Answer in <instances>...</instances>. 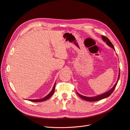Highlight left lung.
<instances>
[{
    "label": "left lung",
    "instance_id": "obj_1",
    "mask_svg": "<svg viewBox=\"0 0 130 130\" xmlns=\"http://www.w3.org/2000/svg\"><path fill=\"white\" fill-rule=\"evenodd\" d=\"M101 37H102L103 40L105 42H106L107 44L108 45V46H109V47L112 48L114 50H115L114 46H113V45H112V43L110 42V41L109 40V39L108 38L105 37L104 36H101ZM120 71H119V75H118V79H117V81L116 83H115L114 86L112 87L110 90H109V91H108L107 92H105V93H104L103 94H101L100 95H97V96L93 97H86V96H84V95H81L80 94H79L77 92H77V94L81 98H82L83 99L85 100L86 101H97L100 100L101 99H103L104 98H107V97H108L109 95L112 93V92L114 91V90L115 88H116V86L117 84V82L118 81V80H119V78H120Z\"/></svg>",
    "mask_w": 130,
    "mask_h": 130
}]
</instances>
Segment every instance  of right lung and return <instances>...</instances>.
I'll return each mask as SVG.
<instances>
[{"instance_id":"1","label":"right lung","mask_w":130,"mask_h":130,"mask_svg":"<svg viewBox=\"0 0 130 130\" xmlns=\"http://www.w3.org/2000/svg\"><path fill=\"white\" fill-rule=\"evenodd\" d=\"M55 85H56V83H55L54 86V87L52 90V91L50 92L47 96L44 97L42 99H29V100L30 101H32V102H41V101H45L47 99H48L49 98H50V97H51L53 94H54V91H55Z\"/></svg>"}]
</instances>
